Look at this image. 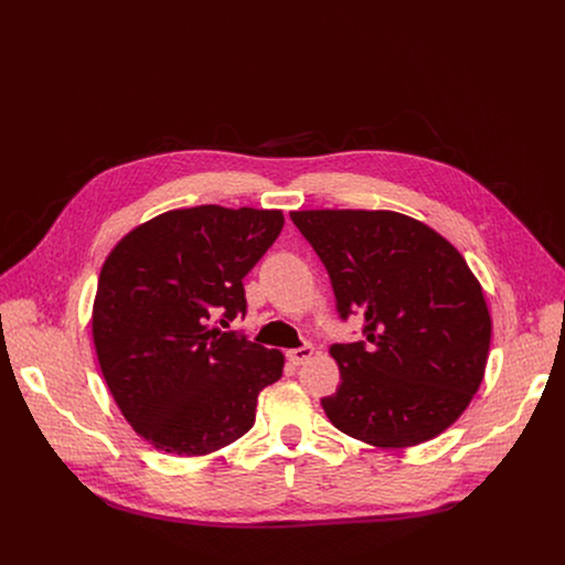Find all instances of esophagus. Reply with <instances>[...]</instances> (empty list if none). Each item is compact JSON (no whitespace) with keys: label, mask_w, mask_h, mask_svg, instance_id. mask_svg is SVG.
<instances>
[{"label":"esophagus","mask_w":565,"mask_h":565,"mask_svg":"<svg viewBox=\"0 0 565 565\" xmlns=\"http://www.w3.org/2000/svg\"><path fill=\"white\" fill-rule=\"evenodd\" d=\"M312 353H315V349H312L310 344H306V347H299V349L288 351V360H290L295 366H299V364L308 362V360L312 358Z\"/></svg>","instance_id":"1"}]
</instances>
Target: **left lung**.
Returning <instances> with one entry per match:
<instances>
[{
    "instance_id": "1",
    "label": "left lung",
    "mask_w": 565,
    "mask_h": 565,
    "mask_svg": "<svg viewBox=\"0 0 565 565\" xmlns=\"http://www.w3.org/2000/svg\"><path fill=\"white\" fill-rule=\"evenodd\" d=\"M342 317L366 342L333 344L342 382L329 420L373 447L405 449L451 427L486 375L492 317L480 281L434 227L391 210H299Z\"/></svg>"
}]
</instances>
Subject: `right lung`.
Returning <instances> with one entry per match:
<instances>
[{"instance_id":"add662e5","label":"right lung","mask_w":565,"mask_h":565,"mask_svg":"<svg viewBox=\"0 0 565 565\" xmlns=\"http://www.w3.org/2000/svg\"><path fill=\"white\" fill-rule=\"evenodd\" d=\"M281 210L199 205L127 232L103 264L92 312L103 377L151 447L207 456L255 425L284 353L225 327L246 312L244 277L275 244Z\"/></svg>"}]
</instances>
